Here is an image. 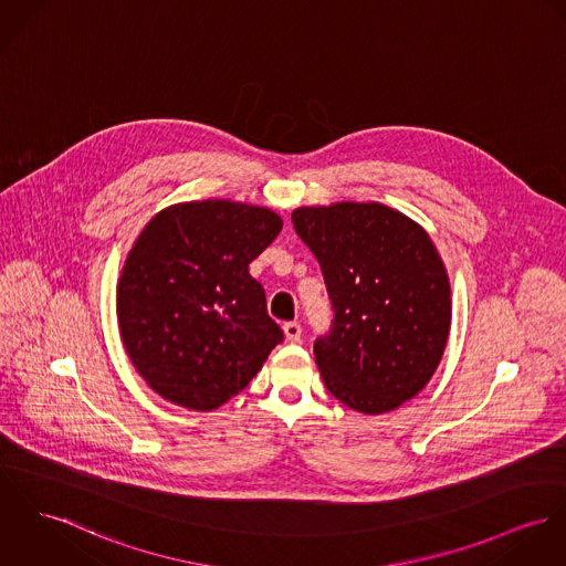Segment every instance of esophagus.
Returning <instances> with one entry per match:
<instances>
[{
    "label": "esophagus",
    "mask_w": 566,
    "mask_h": 566,
    "mask_svg": "<svg viewBox=\"0 0 566 566\" xmlns=\"http://www.w3.org/2000/svg\"><path fill=\"white\" fill-rule=\"evenodd\" d=\"M283 333L290 342H301V335H303V326L298 322H285L283 324Z\"/></svg>",
    "instance_id": "1"
}]
</instances>
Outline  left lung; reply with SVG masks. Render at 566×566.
<instances>
[{"label": "left lung", "instance_id": "1", "mask_svg": "<svg viewBox=\"0 0 566 566\" xmlns=\"http://www.w3.org/2000/svg\"><path fill=\"white\" fill-rule=\"evenodd\" d=\"M335 308L313 346L326 389L363 415L396 411L439 367L452 324L446 263L421 224L382 203L296 207Z\"/></svg>", "mask_w": 566, "mask_h": 566}]
</instances>
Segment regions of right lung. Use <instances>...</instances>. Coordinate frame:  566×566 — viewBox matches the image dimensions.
Instances as JSON below:
<instances>
[{
  "label": "right lung",
  "mask_w": 566,
  "mask_h": 566,
  "mask_svg": "<svg viewBox=\"0 0 566 566\" xmlns=\"http://www.w3.org/2000/svg\"><path fill=\"white\" fill-rule=\"evenodd\" d=\"M281 227L268 207L206 199L164 207L138 233L116 283V317L127 357L157 396L213 411L283 342L249 274Z\"/></svg>",
  "instance_id": "1"
}]
</instances>
